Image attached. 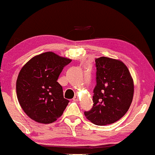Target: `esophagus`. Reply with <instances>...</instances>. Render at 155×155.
<instances>
[{"mask_svg": "<svg viewBox=\"0 0 155 155\" xmlns=\"http://www.w3.org/2000/svg\"><path fill=\"white\" fill-rule=\"evenodd\" d=\"M73 100H74V102H78V101L79 100V97H78V94H75V95H74V98H73Z\"/></svg>", "mask_w": 155, "mask_h": 155, "instance_id": "34e87169", "label": "esophagus"}]
</instances>
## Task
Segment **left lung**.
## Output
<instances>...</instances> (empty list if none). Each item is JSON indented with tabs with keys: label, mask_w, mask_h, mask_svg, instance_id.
<instances>
[{
	"label": "left lung",
	"mask_w": 155,
	"mask_h": 155,
	"mask_svg": "<svg viewBox=\"0 0 155 155\" xmlns=\"http://www.w3.org/2000/svg\"><path fill=\"white\" fill-rule=\"evenodd\" d=\"M97 86L93 107L84 112L87 119L103 126L119 120L129 110L133 99L134 82L127 66L118 59H95Z\"/></svg>",
	"instance_id": "left-lung-1"
}]
</instances>
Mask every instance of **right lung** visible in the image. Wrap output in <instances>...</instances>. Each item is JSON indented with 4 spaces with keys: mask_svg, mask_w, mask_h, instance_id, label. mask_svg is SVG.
I'll return each instance as SVG.
<instances>
[{
    "mask_svg": "<svg viewBox=\"0 0 155 155\" xmlns=\"http://www.w3.org/2000/svg\"><path fill=\"white\" fill-rule=\"evenodd\" d=\"M72 59L53 52L33 57L19 72L17 100L26 115L38 123L50 124L62 116L69 103L57 82L59 74Z\"/></svg>",
    "mask_w": 155,
    "mask_h": 155,
    "instance_id": "obj_1",
    "label": "right lung"
}]
</instances>
